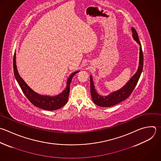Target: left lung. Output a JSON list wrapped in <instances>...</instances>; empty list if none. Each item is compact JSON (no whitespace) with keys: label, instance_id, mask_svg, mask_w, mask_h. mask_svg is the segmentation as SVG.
I'll return each mask as SVG.
<instances>
[{"label":"left lung","instance_id":"left-lung-1","mask_svg":"<svg viewBox=\"0 0 161 161\" xmlns=\"http://www.w3.org/2000/svg\"><path fill=\"white\" fill-rule=\"evenodd\" d=\"M132 37L133 40L136 42V43L140 46V52H139V63L138 67L137 69L136 72L135 74L130 79V80L120 89L113 91L108 95H101L99 94L96 89H95V86L93 82V79L92 75H90V80H91V97L93 102L96 105L101 106V107H111L114 105H116L121 101L125 100L128 98L132 91H133L134 88L135 87L139 78L140 77L142 69H143V52L142 49L141 44L138 40V36L137 32L136 30L132 28Z\"/></svg>","mask_w":161,"mask_h":161}]
</instances>
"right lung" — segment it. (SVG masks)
I'll list each match as a JSON object with an SVG mask.
<instances>
[{"instance_id": "add662e5", "label": "right lung", "mask_w": 161, "mask_h": 161, "mask_svg": "<svg viewBox=\"0 0 161 161\" xmlns=\"http://www.w3.org/2000/svg\"><path fill=\"white\" fill-rule=\"evenodd\" d=\"M16 56V55L15 52L13 60L14 76L23 93L29 101L36 107L48 111H54L63 107L68 101L70 92V85L72 77L75 74L79 72V70L75 71L69 75L67 80L65 88L60 94L55 96L42 95L34 91L20 76L17 69Z\"/></svg>"}]
</instances>
